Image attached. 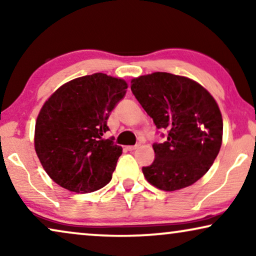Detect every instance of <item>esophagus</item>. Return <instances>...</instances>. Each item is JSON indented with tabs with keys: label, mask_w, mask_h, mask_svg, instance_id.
<instances>
[{
	"label": "esophagus",
	"mask_w": 256,
	"mask_h": 256,
	"mask_svg": "<svg viewBox=\"0 0 256 256\" xmlns=\"http://www.w3.org/2000/svg\"><path fill=\"white\" fill-rule=\"evenodd\" d=\"M140 148V144H136V146H127V150H129V152H134V150L138 149Z\"/></svg>",
	"instance_id": "esophagus-1"
}]
</instances>
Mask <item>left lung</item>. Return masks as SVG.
Returning <instances> with one entry per match:
<instances>
[{"instance_id": "obj_1", "label": "left lung", "mask_w": 256, "mask_h": 256, "mask_svg": "<svg viewBox=\"0 0 256 256\" xmlns=\"http://www.w3.org/2000/svg\"><path fill=\"white\" fill-rule=\"evenodd\" d=\"M132 92L166 141L152 144L155 160L142 168L152 186L176 191L208 172L222 142L218 104L200 84L183 76L154 72L132 79Z\"/></svg>"}]
</instances>
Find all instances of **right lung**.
I'll use <instances>...</instances> for the list:
<instances>
[{
	"label": "right lung",
	"mask_w": 256,
	"mask_h": 256,
	"mask_svg": "<svg viewBox=\"0 0 256 256\" xmlns=\"http://www.w3.org/2000/svg\"><path fill=\"white\" fill-rule=\"evenodd\" d=\"M127 88L124 79L94 73L64 84L45 101L34 126V150L59 186L88 194L110 183L122 148L102 136Z\"/></svg>",
	"instance_id": "obj_1"
}]
</instances>
